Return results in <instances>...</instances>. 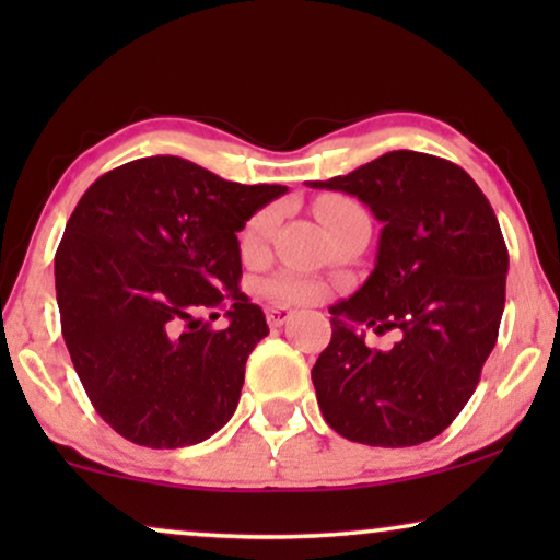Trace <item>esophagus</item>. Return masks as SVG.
I'll return each mask as SVG.
<instances>
[{
  "label": "esophagus",
  "instance_id": "esophagus-1",
  "mask_svg": "<svg viewBox=\"0 0 560 560\" xmlns=\"http://www.w3.org/2000/svg\"><path fill=\"white\" fill-rule=\"evenodd\" d=\"M265 316H267V324H270V326H282V324H288L290 318H293V311H290L288 305H267Z\"/></svg>",
  "mask_w": 560,
  "mask_h": 560
}]
</instances>
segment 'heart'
Instances as JSON below:
<instances>
[{
    "mask_svg": "<svg viewBox=\"0 0 560 560\" xmlns=\"http://www.w3.org/2000/svg\"><path fill=\"white\" fill-rule=\"evenodd\" d=\"M362 211V206L343 196H326L316 203V217L328 232H336L349 217ZM275 219H278L275 209H265L247 221V226L242 232V255H255L262 247L272 232ZM265 293L280 303H316L326 295V285L320 280L311 278V275L280 272L265 282Z\"/></svg>",
    "mask_w": 560,
    "mask_h": 560,
    "instance_id": "b5f03b06",
    "label": "heart"
}]
</instances>
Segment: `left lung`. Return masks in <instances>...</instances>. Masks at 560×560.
<instances>
[{"label":"left lung","mask_w":560,"mask_h":560,"mask_svg":"<svg viewBox=\"0 0 560 560\" xmlns=\"http://www.w3.org/2000/svg\"><path fill=\"white\" fill-rule=\"evenodd\" d=\"M308 186L357 196L382 221L372 275L328 308L331 341L311 372L318 408L366 446L431 441L469 402L497 343L510 267L500 221L464 167L425 152H385ZM362 323L404 339L370 350Z\"/></svg>","instance_id":"1"}]
</instances>
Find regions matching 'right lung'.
Here are the masks:
<instances>
[{
    "instance_id": "add662e5",
    "label": "right lung",
    "mask_w": 560,
    "mask_h": 560,
    "mask_svg": "<svg viewBox=\"0 0 560 560\" xmlns=\"http://www.w3.org/2000/svg\"><path fill=\"white\" fill-rule=\"evenodd\" d=\"M285 186H242L175 155L104 173L56 252L60 328L98 416L137 446L180 448L229 423L270 334L240 290L236 232ZM198 310H226L211 329Z\"/></svg>"
}]
</instances>
